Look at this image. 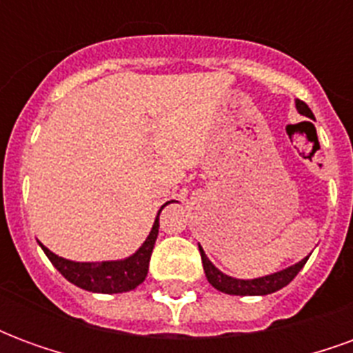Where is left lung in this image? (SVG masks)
<instances>
[{"label":"left lung","mask_w":353,"mask_h":353,"mask_svg":"<svg viewBox=\"0 0 353 353\" xmlns=\"http://www.w3.org/2000/svg\"><path fill=\"white\" fill-rule=\"evenodd\" d=\"M296 111L301 115L308 117V119H314V113L310 111V108L301 100H295ZM200 250V257H202V265H204V272H206L208 281L214 285L217 291L221 293H227V295H240V296H248V295H268V293H274L278 289L285 288L289 281L295 278L296 274L301 272V268L306 265L308 257H304L295 265L288 266L283 270H278L274 274H266V276H261V278H253V280H240V278H232L229 274L221 272L217 266L208 259V255L202 250V245L199 244Z\"/></svg>","instance_id":"left-lung-1"}]
</instances>
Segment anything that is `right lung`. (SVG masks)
<instances>
[{
  "label": "right lung",
  "instance_id": "obj_1",
  "mask_svg": "<svg viewBox=\"0 0 353 353\" xmlns=\"http://www.w3.org/2000/svg\"><path fill=\"white\" fill-rule=\"evenodd\" d=\"M168 204L170 202H166L164 206H168ZM162 208L154 217L153 229L145 238V242L139 245L136 253H132L130 257H124V259L79 263V261L58 257L57 253L50 252L41 242L39 245L58 272L68 281H72L73 285L85 289V291H92V293H105V295L126 293V291L138 288L139 283L145 280L147 270H149V259H151L154 242L159 236V215H161Z\"/></svg>",
  "mask_w": 353,
  "mask_h": 353
}]
</instances>
